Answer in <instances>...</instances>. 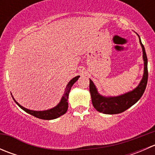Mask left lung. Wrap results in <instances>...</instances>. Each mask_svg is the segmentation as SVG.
<instances>
[{
    "instance_id": "obj_1",
    "label": "left lung",
    "mask_w": 155,
    "mask_h": 155,
    "mask_svg": "<svg viewBox=\"0 0 155 155\" xmlns=\"http://www.w3.org/2000/svg\"><path fill=\"white\" fill-rule=\"evenodd\" d=\"M140 42L143 48V60H144V74L140 85L132 91L128 92L121 96L115 97H105L98 94L96 87L90 79L89 90L91 96L92 104L97 111L109 115L121 113L132 107L143 96L148 82V58H147L144 46L142 43L140 38Z\"/></svg>"
}]
</instances>
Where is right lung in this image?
Segmentation results:
<instances>
[{
    "label": "right lung",
    "instance_id": "right-lung-1",
    "mask_svg": "<svg viewBox=\"0 0 155 155\" xmlns=\"http://www.w3.org/2000/svg\"><path fill=\"white\" fill-rule=\"evenodd\" d=\"M79 76H76L73 79H72L70 81V82L67 85L66 89H65L64 94V96L62 97L61 101V102L59 103V104L58 106H56L55 107L52 108L51 109H48V110H46V111H33V110H30V109H26V108H24L23 107H21V105L18 104L16 101H15V102L16 103L17 105L21 109H22L25 112H28V113L30 114V115H33V116L36 117V118H40V119H44V120H51V119H54V118H57L58 117L61 116L63 115L64 114L66 113L67 110L68 109V96H69V93H70V91L71 89V87L73 86V84L78 80L79 79Z\"/></svg>",
    "mask_w": 155,
    "mask_h": 155
}]
</instances>
